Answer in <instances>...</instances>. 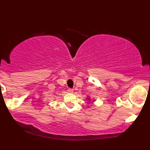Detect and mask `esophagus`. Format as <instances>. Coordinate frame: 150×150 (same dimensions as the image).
Here are the masks:
<instances>
[{
	"mask_svg": "<svg viewBox=\"0 0 150 150\" xmlns=\"http://www.w3.org/2000/svg\"><path fill=\"white\" fill-rule=\"evenodd\" d=\"M68 92H69V93H73V89H71V88H69Z\"/></svg>",
	"mask_w": 150,
	"mask_h": 150,
	"instance_id": "1",
	"label": "esophagus"
}]
</instances>
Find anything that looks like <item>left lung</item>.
Masks as SVG:
<instances>
[{"instance_id":"obj_1","label":"left lung","mask_w":150,"mask_h":150,"mask_svg":"<svg viewBox=\"0 0 150 150\" xmlns=\"http://www.w3.org/2000/svg\"><path fill=\"white\" fill-rule=\"evenodd\" d=\"M88 100H90V98H88Z\"/></svg>"}]
</instances>
